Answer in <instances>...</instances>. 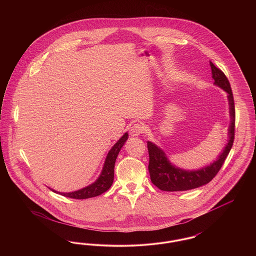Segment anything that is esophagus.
Listing matches in <instances>:
<instances>
[{
	"label": "esophagus",
	"instance_id": "1",
	"mask_svg": "<svg viewBox=\"0 0 256 256\" xmlns=\"http://www.w3.org/2000/svg\"><path fill=\"white\" fill-rule=\"evenodd\" d=\"M144 132V126L140 122H136L134 126L130 128V134L132 136H138L140 134H143Z\"/></svg>",
	"mask_w": 256,
	"mask_h": 256
}]
</instances>
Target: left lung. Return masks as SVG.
<instances>
[{
  "label": "left lung",
  "mask_w": 256,
  "mask_h": 256,
  "mask_svg": "<svg viewBox=\"0 0 256 256\" xmlns=\"http://www.w3.org/2000/svg\"><path fill=\"white\" fill-rule=\"evenodd\" d=\"M210 66L212 70V78L215 82L214 84L228 93L232 118L228 143L224 148L222 154L220 156L219 158L210 166L198 170H184L172 166L165 156V154L159 148L150 142H148V150L150 156L148 172L150 180L160 190L168 192L186 191L198 188L211 182L219 172L222 164L224 163V160L232 150L235 135V106L232 87L226 76L220 69L217 68L212 62H210Z\"/></svg>",
  "instance_id": "1"
}]
</instances>
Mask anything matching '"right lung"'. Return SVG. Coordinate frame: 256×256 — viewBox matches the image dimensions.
<instances>
[{
  "instance_id": "right-lung-1",
  "label": "right lung",
  "mask_w": 256,
  "mask_h": 256,
  "mask_svg": "<svg viewBox=\"0 0 256 256\" xmlns=\"http://www.w3.org/2000/svg\"><path fill=\"white\" fill-rule=\"evenodd\" d=\"M128 134H124L122 138L110 150L106 159L102 172L100 178H98L97 182H95L93 184L87 186L84 189H80L78 191L72 192V193H60V194L64 196H67V198H76V200H84V198L97 196L106 192L113 183L115 161L118 156L120 150L122 148L124 142L128 140ZM50 190H52V189H50ZM52 191L56 192L54 190H52Z\"/></svg>"
}]
</instances>
